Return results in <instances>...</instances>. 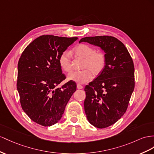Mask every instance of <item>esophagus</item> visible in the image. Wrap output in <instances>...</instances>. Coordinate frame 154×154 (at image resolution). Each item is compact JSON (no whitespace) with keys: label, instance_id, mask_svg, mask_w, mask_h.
I'll use <instances>...</instances> for the list:
<instances>
[{"label":"esophagus","instance_id":"1","mask_svg":"<svg viewBox=\"0 0 154 154\" xmlns=\"http://www.w3.org/2000/svg\"><path fill=\"white\" fill-rule=\"evenodd\" d=\"M77 88L78 89H82V88H83V86H82L81 85H79V84H78V85H77Z\"/></svg>","mask_w":154,"mask_h":154}]
</instances>
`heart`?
Returning a JSON list of instances; mask_svg holds the SVG:
<instances>
[{
    "label": "heart",
    "mask_w": 154,
    "mask_h": 154,
    "mask_svg": "<svg viewBox=\"0 0 154 154\" xmlns=\"http://www.w3.org/2000/svg\"><path fill=\"white\" fill-rule=\"evenodd\" d=\"M77 56L85 58L82 68L85 69L79 72H73L68 75V79L77 83L83 84L88 82L94 75H97L102 72L106 64L105 54L101 52H96L93 47L86 44H80L74 49ZM59 64L66 72L72 70L71 53L68 51L62 52L58 58Z\"/></svg>",
    "instance_id": "obj_1"
}]
</instances>
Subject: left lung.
<instances>
[{
    "mask_svg": "<svg viewBox=\"0 0 154 154\" xmlns=\"http://www.w3.org/2000/svg\"><path fill=\"white\" fill-rule=\"evenodd\" d=\"M81 42L100 47L105 53L104 69L85 87L84 107L90 124L97 128H107L127 111L135 88L132 58L124 43L113 36L85 37Z\"/></svg>",
    "mask_w": 154,
    "mask_h": 154,
    "instance_id": "8db88e82",
    "label": "left lung"
}]
</instances>
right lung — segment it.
Returning <instances> with one entry per match:
<instances>
[{"label":"right lung","mask_w":154,"mask_h":154,"mask_svg":"<svg viewBox=\"0 0 154 154\" xmlns=\"http://www.w3.org/2000/svg\"><path fill=\"white\" fill-rule=\"evenodd\" d=\"M78 38L42 35L22 53L18 62L17 88L21 107L31 120L43 126L61 119L66 106L75 92V82L66 79L59 64L60 54Z\"/></svg>","instance_id":"right-lung-1"}]
</instances>
